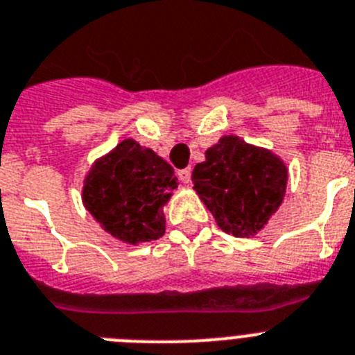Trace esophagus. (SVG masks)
Here are the masks:
<instances>
[{"mask_svg":"<svg viewBox=\"0 0 355 355\" xmlns=\"http://www.w3.org/2000/svg\"><path fill=\"white\" fill-rule=\"evenodd\" d=\"M177 175H178V178H180L182 184H189V182H191V169L189 168L178 169Z\"/></svg>","mask_w":355,"mask_h":355,"instance_id":"34e87169","label":"esophagus"}]
</instances>
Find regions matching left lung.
<instances>
[{
    "instance_id": "1",
    "label": "left lung",
    "mask_w": 355,
    "mask_h": 355,
    "mask_svg": "<svg viewBox=\"0 0 355 355\" xmlns=\"http://www.w3.org/2000/svg\"><path fill=\"white\" fill-rule=\"evenodd\" d=\"M193 189L223 232L255 236L279 211L286 195L288 168L266 148L223 135L193 169Z\"/></svg>"
}]
</instances>
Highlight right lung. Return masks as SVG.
<instances>
[{
	"instance_id": "1",
	"label": "right lung",
	"mask_w": 355,
	"mask_h": 355,
	"mask_svg": "<svg viewBox=\"0 0 355 355\" xmlns=\"http://www.w3.org/2000/svg\"><path fill=\"white\" fill-rule=\"evenodd\" d=\"M173 173L153 150L125 139L89 169L82 200L101 229L119 241H153L166 230L162 209L178 187Z\"/></svg>"
}]
</instances>
